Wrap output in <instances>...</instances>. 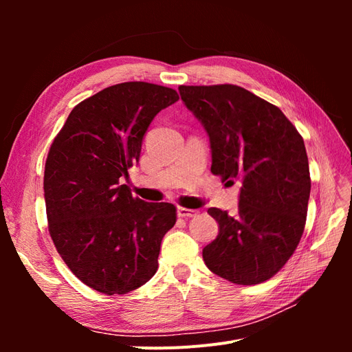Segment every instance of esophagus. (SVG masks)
<instances>
[{
    "label": "esophagus",
    "mask_w": 352,
    "mask_h": 352,
    "mask_svg": "<svg viewBox=\"0 0 352 352\" xmlns=\"http://www.w3.org/2000/svg\"><path fill=\"white\" fill-rule=\"evenodd\" d=\"M197 214H198V211L192 210V208H185V207L177 208V216L179 217H195Z\"/></svg>",
    "instance_id": "34e87169"
}]
</instances>
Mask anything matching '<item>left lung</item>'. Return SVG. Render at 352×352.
<instances>
[{
  "label": "left lung",
  "instance_id": "1",
  "mask_svg": "<svg viewBox=\"0 0 352 352\" xmlns=\"http://www.w3.org/2000/svg\"><path fill=\"white\" fill-rule=\"evenodd\" d=\"M204 126L211 173L242 182L235 214L208 208L217 238L202 250L207 267L236 285L270 279L301 241L311 180L302 136L286 116L236 85L179 87Z\"/></svg>",
  "mask_w": 352,
  "mask_h": 352
}]
</instances>
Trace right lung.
<instances>
[{
	"label": "right lung",
	"mask_w": 352,
	"mask_h": 352,
	"mask_svg": "<svg viewBox=\"0 0 352 352\" xmlns=\"http://www.w3.org/2000/svg\"><path fill=\"white\" fill-rule=\"evenodd\" d=\"M177 100L175 89L154 83L113 85L79 102L50 148V235L72 273L95 291L127 294L158 269L176 207L135 198L120 180L140 162L154 117Z\"/></svg>",
	"instance_id": "add662e5"
}]
</instances>
